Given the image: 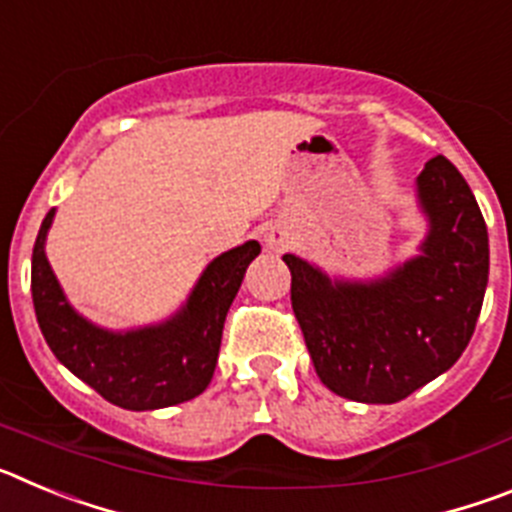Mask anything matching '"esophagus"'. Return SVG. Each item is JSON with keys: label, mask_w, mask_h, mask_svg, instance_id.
I'll use <instances>...</instances> for the list:
<instances>
[{"label": "esophagus", "mask_w": 512, "mask_h": 512, "mask_svg": "<svg viewBox=\"0 0 512 512\" xmlns=\"http://www.w3.org/2000/svg\"><path fill=\"white\" fill-rule=\"evenodd\" d=\"M295 243V233L284 223H271L264 228V246L269 251H284Z\"/></svg>", "instance_id": "34e87169"}]
</instances>
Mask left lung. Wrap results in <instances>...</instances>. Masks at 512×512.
I'll use <instances>...</instances> for the list:
<instances>
[{"label": "left lung", "mask_w": 512, "mask_h": 512, "mask_svg": "<svg viewBox=\"0 0 512 512\" xmlns=\"http://www.w3.org/2000/svg\"><path fill=\"white\" fill-rule=\"evenodd\" d=\"M415 200L428 225L423 241L379 277H333L295 253L282 256L315 372L346 400H405L449 372L477 325L490 241L472 189L436 156L415 179Z\"/></svg>", "instance_id": "obj_1"}]
</instances>
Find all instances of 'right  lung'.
Returning <instances> with one entry per match:
<instances>
[{"mask_svg": "<svg viewBox=\"0 0 512 512\" xmlns=\"http://www.w3.org/2000/svg\"><path fill=\"white\" fill-rule=\"evenodd\" d=\"M56 210L45 215L33 246V305L53 356L107 402L125 410H158L202 395L215 374L225 315L248 264L261 253L246 241L212 259L184 305L161 323L112 330L69 302L45 256Z\"/></svg>", "mask_w": 512, "mask_h": 512, "instance_id": "right-lung-1", "label": "right lung"}]
</instances>
